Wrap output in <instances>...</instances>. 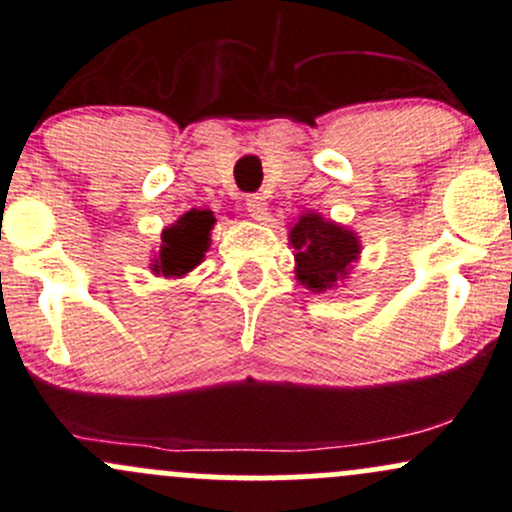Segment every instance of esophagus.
I'll list each match as a JSON object with an SVG mask.
<instances>
[{
	"mask_svg": "<svg viewBox=\"0 0 512 512\" xmlns=\"http://www.w3.org/2000/svg\"><path fill=\"white\" fill-rule=\"evenodd\" d=\"M246 209H249V214L254 217L256 221H263L268 217V204H266V197H261V194H251L249 199H246Z\"/></svg>",
	"mask_w": 512,
	"mask_h": 512,
	"instance_id": "1",
	"label": "esophagus"
}]
</instances>
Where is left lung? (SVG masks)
<instances>
[{
	"instance_id": "8db88e82",
	"label": "left lung",
	"mask_w": 512,
	"mask_h": 512,
	"mask_svg": "<svg viewBox=\"0 0 512 512\" xmlns=\"http://www.w3.org/2000/svg\"><path fill=\"white\" fill-rule=\"evenodd\" d=\"M288 241L295 249V278L313 293L335 288L360 256L357 234L315 212L300 214Z\"/></svg>"
}]
</instances>
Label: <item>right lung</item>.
<instances>
[{"instance_id": "right-lung-1", "label": "right lung", "mask_w": 512, "mask_h": 512, "mask_svg": "<svg viewBox=\"0 0 512 512\" xmlns=\"http://www.w3.org/2000/svg\"><path fill=\"white\" fill-rule=\"evenodd\" d=\"M214 224L217 219L209 209H192L182 214L175 224L162 231L160 256L150 263L152 271L165 278H182L199 266L204 251L209 249V231Z\"/></svg>"}]
</instances>
